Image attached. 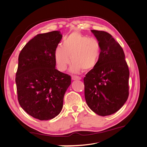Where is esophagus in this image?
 <instances>
[{
	"instance_id": "obj_1",
	"label": "esophagus",
	"mask_w": 147,
	"mask_h": 147,
	"mask_svg": "<svg viewBox=\"0 0 147 147\" xmlns=\"http://www.w3.org/2000/svg\"><path fill=\"white\" fill-rule=\"evenodd\" d=\"M72 79L73 80H81L82 78L78 76H75V75H72Z\"/></svg>"
}]
</instances>
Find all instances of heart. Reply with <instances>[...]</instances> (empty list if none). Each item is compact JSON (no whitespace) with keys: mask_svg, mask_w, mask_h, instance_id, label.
Segmentation results:
<instances>
[{"mask_svg":"<svg viewBox=\"0 0 147 147\" xmlns=\"http://www.w3.org/2000/svg\"><path fill=\"white\" fill-rule=\"evenodd\" d=\"M101 55V45L97 39L90 38L79 32H73L64 39L63 46L57 47L55 57L57 67L64 71L70 60V70L77 73L94 69L97 65ZM71 59H69V56Z\"/></svg>","mask_w":147,"mask_h":147,"instance_id":"obj_1","label":"heart"}]
</instances>
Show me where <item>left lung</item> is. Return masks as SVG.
<instances>
[{"label":"left lung","instance_id":"8db88e82","mask_svg":"<svg viewBox=\"0 0 147 147\" xmlns=\"http://www.w3.org/2000/svg\"><path fill=\"white\" fill-rule=\"evenodd\" d=\"M101 45L97 65L83 81L84 97L89 107L100 116L115 113L129 96V71L123 48L108 32L91 30Z\"/></svg>","mask_w":147,"mask_h":147}]
</instances>
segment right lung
Here are the masks:
<instances>
[{
    "label": "right lung",
    "mask_w": 147,
    "mask_h": 147,
    "mask_svg": "<svg viewBox=\"0 0 147 147\" xmlns=\"http://www.w3.org/2000/svg\"><path fill=\"white\" fill-rule=\"evenodd\" d=\"M62 37L56 30L38 34L19 55L15 78L18 100L26 113L40 120L60 113L71 84L70 75L55 69V52Z\"/></svg>",
    "instance_id": "obj_1"
}]
</instances>
